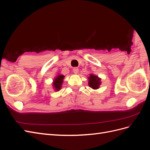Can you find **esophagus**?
<instances>
[{
  "mask_svg": "<svg viewBox=\"0 0 150 150\" xmlns=\"http://www.w3.org/2000/svg\"><path fill=\"white\" fill-rule=\"evenodd\" d=\"M78 71H79V69L78 67H74L73 68V72L74 74H78Z\"/></svg>",
  "mask_w": 150,
  "mask_h": 150,
  "instance_id": "34e87169",
  "label": "esophagus"
}]
</instances>
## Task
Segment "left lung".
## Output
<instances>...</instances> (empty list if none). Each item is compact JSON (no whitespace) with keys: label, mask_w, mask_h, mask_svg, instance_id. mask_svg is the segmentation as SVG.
Here are the masks:
<instances>
[{"label":"left lung","mask_w":150,"mask_h":150,"mask_svg":"<svg viewBox=\"0 0 150 150\" xmlns=\"http://www.w3.org/2000/svg\"><path fill=\"white\" fill-rule=\"evenodd\" d=\"M88 79V84L89 87L94 89H97L99 88V86L101 85V79L98 78V76L94 74H90Z\"/></svg>","instance_id":"1"}]
</instances>
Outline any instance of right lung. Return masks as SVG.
<instances>
[{"mask_svg": "<svg viewBox=\"0 0 150 150\" xmlns=\"http://www.w3.org/2000/svg\"><path fill=\"white\" fill-rule=\"evenodd\" d=\"M64 78V76L59 74L57 76L56 78L54 79L52 84H53V87L56 91H59L61 89Z\"/></svg>", "mask_w": 150, "mask_h": 150, "instance_id": "obj_1", "label": "right lung"}]
</instances>
